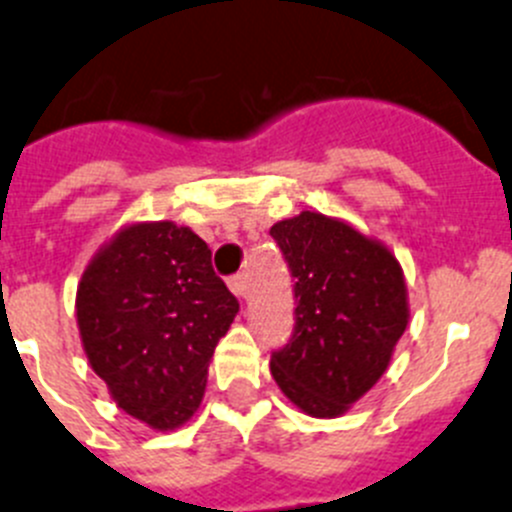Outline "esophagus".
I'll use <instances>...</instances> for the list:
<instances>
[{"mask_svg": "<svg viewBox=\"0 0 512 512\" xmlns=\"http://www.w3.org/2000/svg\"><path fill=\"white\" fill-rule=\"evenodd\" d=\"M229 290H232L237 298H247V280L245 275H234V278H229Z\"/></svg>", "mask_w": 512, "mask_h": 512, "instance_id": "esophagus-1", "label": "esophagus"}]
</instances>
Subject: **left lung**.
Instances as JSON below:
<instances>
[{
	"label": "left lung",
	"instance_id": "8db88e82",
	"mask_svg": "<svg viewBox=\"0 0 512 512\" xmlns=\"http://www.w3.org/2000/svg\"><path fill=\"white\" fill-rule=\"evenodd\" d=\"M270 234L295 278V333L272 353L270 374L308 417H343L407 331L404 270L384 242L321 212L275 222Z\"/></svg>",
	"mask_w": 512,
	"mask_h": 512
}]
</instances>
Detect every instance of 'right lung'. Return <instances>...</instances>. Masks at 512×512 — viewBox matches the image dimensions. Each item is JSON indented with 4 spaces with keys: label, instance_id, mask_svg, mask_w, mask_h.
<instances>
[{
    "label": "right lung",
    "instance_id": "right-lung-1",
    "mask_svg": "<svg viewBox=\"0 0 512 512\" xmlns=\"http://www.w3.org/2000/svg\"><path fill=\"white\" fill-rule=\"evenodd\" d=\"M240 303L189 227L131 222L90 257L75 293L88 364L128 417L156 432L189 422Z\"/></svg>",
    "mask_w": 512,
    "mask_h": 512
}]
</instances>
